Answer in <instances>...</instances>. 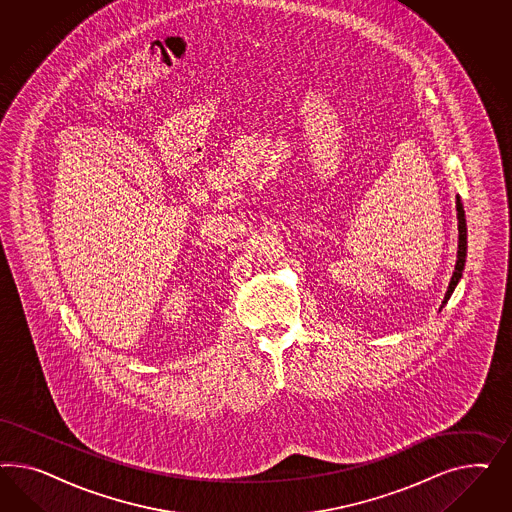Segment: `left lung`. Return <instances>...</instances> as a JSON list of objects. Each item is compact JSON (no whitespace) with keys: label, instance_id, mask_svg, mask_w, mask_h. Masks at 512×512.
Wrapping results in <instances>:
<instances>
[{"label":"left lung","instance_id":"obj_1","mask_svg":"<svg viewBox=\"0 0 512 512\" xmlns=\"http://www.w3.org/2000/svg\"><path fill=\"white\" fill-rule=\"evenodd\" d=\"M456 210H458V259H456V266H454V272H452V278H450L449 289H447L445 298H443V306L449 302L450 295L454 293L458 281L462 278L465 257H467V225H465L464 206H462L460 197H456Z\"/></svg>","mask_w":512,"mask_h":512}]
</instances>
